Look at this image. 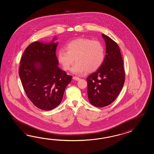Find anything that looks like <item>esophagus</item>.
Listing matches in <instances>:
<instances>
[{
  "label": "esophagus",
  "instance_id": "34e87169",
  "mask_svg": "<svg viewBox=\"0 0 154 154\" xmlns=\"http://www.w3.org/2000/svg\"><path fill=\"white\" fill-rule=\"evenodd\" d=\"M73 79H74V80H75V81H79L80 79L78 77H76V76H74L73 77Z\"/></svg>",
  "mask_w": 154,
  "mask_h": 154
}]
</instances>
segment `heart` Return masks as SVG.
I'll return each mask as SVG.
<instances>
[{
  "mask_svg": "<svg viewBox=\"0 0 154 154\" xmlns=\"http://www.w3.org/2000/svg\"><path fill=\"white\" fill-rule=\"evenodd\" d=\"M67 51L61 50L57 53V59L65 71L69 70L73 63L71 71L81 75L99 69L105 57L104 46L99 41L81 38L70 42L66 45Z\"/></svg>",
  "mask_w": 154,
  "mask_h": 154,
  "instance_id": "obj_1",
  "label": "heart"
}]
</instances>
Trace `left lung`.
Returning <instances> with one entry per match:
<instances>
[{"label":"left lung","mask_w":154,"mask_h":154,"mask_svg":"<svg viewBox=\"0 0 154 154\" xmlns=\"http://www.w3.org/2000/svg\"><path fill=\"white\" fill-rule=\"evenodd\" d=\"M102 37L106 46V55L99 69L87 78L89 102L97 107L113 103L123 88L125 81L123 58L119 47L106 35Z\"/></svg>","instance_id":"1"}]
</instances>
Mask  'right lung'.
Segmentation results:
<instances>
[{"mask_svg": "<svg viewBox=\"0 0 154 154\" xmlns=\"http://www.w3.org/2000/svg\"><path fill=\"white\" fill-rule=\"evenodd\" d=\"M55 37L50 42L35 41L27 47L21 58L19 74L27 97L44 110L61 103L65 88L72 76L58 67Z\"/></svg>", "mask_w": 154, "mask_h": 154, "instance_id": "obj_1", "label": "right lung"}]
</instances>
